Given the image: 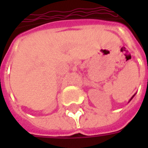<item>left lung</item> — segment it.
I'll return each mask as SVG.
<instances>
[{"mask_svg": "<svg viewBox=\"0 0 148 148\" xmlns=\"http://www.w3.org/2000/svg\"><path fill=\"white\" fill-rule=\"evenodd\" d=\"M147 69H148V67H147Z\"/></svg>", "mask_w": 148, "mask_h": 148, "instance_id": "8db88e82", "label": "left lung"}]
</instances>
